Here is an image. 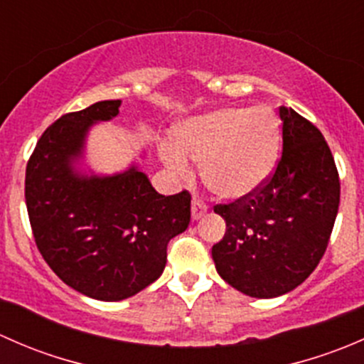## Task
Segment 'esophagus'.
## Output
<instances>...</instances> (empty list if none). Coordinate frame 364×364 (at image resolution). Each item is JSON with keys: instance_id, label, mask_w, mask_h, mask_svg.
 Instances as JSON below:
<instances>
[{"instance_id": "1", "label": "esophagus", "mask_w": 364, "mask_h": 364, "mask_svg": "<svg viewBox=\"0 0 364 364\" xmlns=\"http://www.w3.org/2000/svg\"><path fill=\"white\" fill-rule=\"evenodd\" d=\"M208 213V204L204 200H200L199 197H193L192 200V218L193 220H200L203 216Z\"/></svg>"}]
</instances>
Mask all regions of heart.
I'll return each instance as SVG.
<instances>
[{"label":"heart","instance_id":"obj_1","mask_svg":"<svg viewBox=\"0 0 364 364\" xmlns=\"http://www.w3.org/2000/svg\"><path fill=\"white\" fill-rule=\"evenodd\" d=\"M176 144L161 146V159L186 174L188 159L203 161L205 185L223 199L255 193L273 172L278 156V123L267 107H225L185 121Z\"/></svg>","mask_w":364,"mask_h":364}]
</instances>
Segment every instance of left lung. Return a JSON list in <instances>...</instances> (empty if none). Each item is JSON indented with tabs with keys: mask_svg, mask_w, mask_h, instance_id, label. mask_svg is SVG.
I'll return each instance as SVG.
<instances>
[{
	"mask_svg": "<svg viewBox=\"0 0 364 364\" xmlns=\"http://www.w3.org/2000/svg\"><path fill=\"white\" fill-rule=\"evenodd\" d=\"M282 156L252 196L216 204L225 236L213 245L220 277L243 294L277 297L321 262L340 204V178L324 135L294 109L280 107Z\"/></svg>",
	"mask_w": 364,
	"mask_h": 364,
	"instance_id": "8db88e82",
	"label": "left lung"
}]
</instances>
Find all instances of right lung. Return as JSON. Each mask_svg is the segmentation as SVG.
<instances>
[{"label":"right lung","instance_id":"1","mask_svg":"<svg viewBox=\"0 0 364 364\" xmlns=\"http://www.w3.org/2000/svg\"><path fill=\"white\" fill-rule=\"evenodd\" d=\"M104 100L54 121L26 165V205L33 237L50 269L77 292L121 301L151 285L167 262V245L190 223L188 190L161 196L148 176H80L87 130L119 114Z\"/></svg>","mask_w":364,"mask_h":364}]
</instances>
